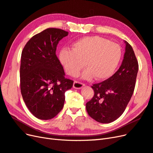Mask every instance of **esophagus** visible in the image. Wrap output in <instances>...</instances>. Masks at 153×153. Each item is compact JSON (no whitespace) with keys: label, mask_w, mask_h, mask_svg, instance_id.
I'll return each instance as SVG.
<instances>
[{"label":"esophagus","mask_w":153,"mask_h":153,"mask_svg":"<svg viewBox=\"0 0 153 153\" xmlns=\"http://www.w3.org/2000/svg\"><path fill=\"white\" fill-rule=\"evenodd\" d=\"M84 86H85V84H83V83H82V82L75 81L73 83V87L75 88V89H82V88Z\"/></svg>","instance_id":"esophagus-1"}]
</instances>
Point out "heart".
Segmentation results:
<instances>
[{
    "label": "heart",
    "mask_w": 153,
    "mask_h": 153,
    "mask_svg": "<svg viewBox=\"0 0 153 153\" xmlns=\"http://www.w3.org/2000/svg\"><path fill=\"white\" fill-rule=\"evenodd\" d=\"M121 57L119 46L99 36H87L74 42L72 50L62 49L59 61L68 75L76 76L84 66L82 78L104 80L113 75Z\"/></svg>",
    "instance_id": "1"
}]
</instances>
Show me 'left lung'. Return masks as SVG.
Listing matches in <instances>:
<instances>
[{"mask_svg":"<svg viewBox=\"0 0 153 153\" xmlns=\"http://www.w3.org/2000/svg\"><path fill=\"white\" fill-rule=\"evenodd\" d=\"M121 66L114 75L91 87L94 94L86 103L89 116L97 122L110 123L124 112L135 89L138 64L131 46L126 41Z\"/></svg>","mask_w":153,"mask_h":153,"instance_id":"obj_1","label":"left lung"}]
</instances>
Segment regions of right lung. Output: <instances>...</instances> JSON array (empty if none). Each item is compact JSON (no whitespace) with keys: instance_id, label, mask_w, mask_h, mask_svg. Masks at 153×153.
I'll return each instance as SVG.
<instances>
[{"instance_id":"add662e5","label":"right lung","mask_w":153,"mask_h":153,"mask_svg":"<svg viewBox=\"0 0 153 153\" xmlns=\"http://www.w3.org/2000/svg\"><path fill=\"white\" fill-rule=\"evenodd\" d=\"M68 35L60 29L48 28L34 35L22 50L20 89L30 112L42 120L53 118L62 109L65 92L73 81L66 78L56 55L59 41Z\"/></svg>"}]
</instances>
